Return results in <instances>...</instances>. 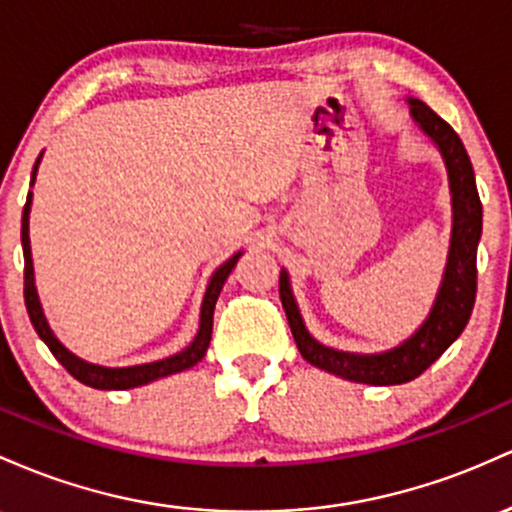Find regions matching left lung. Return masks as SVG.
<instances>
[{
    "mask_svg": "<svg viewBox=\"0 0 512 512\" xmlns=\"http://www.w3.org/2000/svg\"><path fill=\"white\" fill-rule=\"evenodd\" d=\"M409 111L416 125L430 137L445 162L452 195V234L445 273L430 314L416 331L399 346L382 353H348L319 343L304 326L290 287V275L280 271V302L290 321L302 358L314 367L343 377V380L389 387L416 380L435 360L457 341L472 317L476 300V246L481 239V200L476 191L474 169L462 140L438 113L423 101L409 96Z\"/></svg>",
    "mask_w": 512,
    "mask_h": 512,
    "instance_id": "obj_1",
    "label": "left lung"
}]
</instances>
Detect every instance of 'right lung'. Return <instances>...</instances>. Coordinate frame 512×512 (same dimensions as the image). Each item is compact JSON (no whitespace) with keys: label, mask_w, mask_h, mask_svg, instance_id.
I'll list each match as a JSON object with an SVG mask.
<instances>
[{"label":"right lung","mask_w":512,"mask_h":512,"mask_svg":"<svg viewBox=\"0 0 512 512\" xmlns=\"http://www.w3.org/2000/svg\"><path fill=\"white\" fill-rule=\"evenodd\" d=\"M43 159V152L36 159V166H33L31 174V186L36 183V174H38V164ZM31 203H33V193L28 191L26 205H24V217H21V246H24V300H26V309L28 317H31V324L36 333L40 336V341L50 348V353L55 355L57 363L65 367L67 372L79 380L86 387L94 389H132V387H142V384H149L154 380H162V377L176 375V372L188 370V367L198 365L203 360V355L208 353L210 346V336H212V314H215V302L220 297L222 285L232 273V268L237 266L239 254H234L232 258H227L215 273H212L208 287H205V297H203V307H200V326L198 333L181 353L169 355L164 360H154V363H145V365H130V367H103V365H94L86 363V360L74 355L72 350H67L57 341V336L50 329L48 319L43 314V304L38 300V290H36V275H33V256H31V237H28V215H31Z\"/></svg>","instance_id":"obj_1"}]
</instances>
